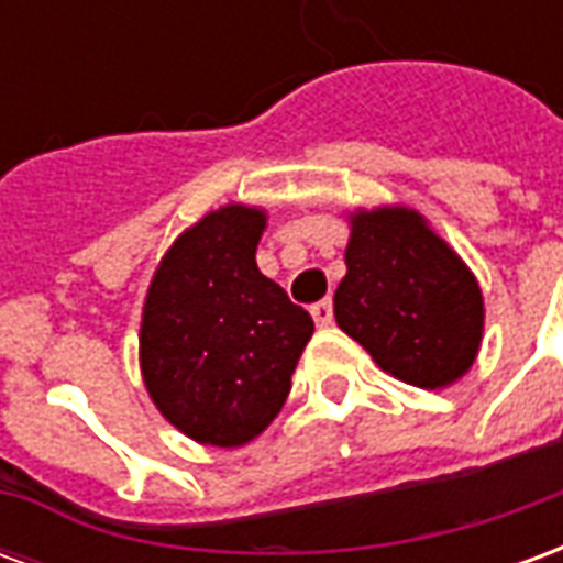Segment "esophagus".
I'll return each mask as SVG.
<instances>
[{
	"label": "esophagus",
	"mask_w": 563,
	"mask_h": 563,
	"mask_svg": "<svg viewBox=\"0 0 563 563\" xmlns=\"http://www.w3.org/2000/svg\"><path fill=\"white\" fill-rule=\"evenodd\" d=\"M310 313H313V322H317L319 329L331 325V319H334V307H331V298H325V301H317V305L310 307Z\"/></svg>",
	"instance_id": "34e87169"
}]
</instances>
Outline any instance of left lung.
I'll use <instances>...</instances> for the list:
<instances>
[{"instance_id":"obj_1","label":"left lung","mask_w":563,"mask_h":563,"mask_svg":"<svg viewBox=\"0 0 563 563\" xmlns=\"http://www.w3.org/2000/svg\"><path fill=\"white\" fill-rule=\"evenodd\" d=\"M334 319L386 374L443 389L483 343V292L459 253L410 208L355 210Z\"/></svg>"}]
</instances>
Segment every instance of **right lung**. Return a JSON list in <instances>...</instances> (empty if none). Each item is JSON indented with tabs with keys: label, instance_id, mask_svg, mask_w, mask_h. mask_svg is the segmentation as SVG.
<instances>
[{
	"label": "right lung",
	"instance_id": "right-lung-1",
	"mask_svg": "<svg viewBox=\"0 0 563 563\" xmlns=\"http://www.w3.org/2000/svg\"><path fill=\"white\" fill-rule=\"evenodd\" d=\"M265 210L225 205L162 256L141 317V374L168 422L205 446H244L280 413L313 334L305 307L256 265Z\"/></svg>",
	"mask_w": 563,
	"mask_h": 563
}]
</instances>
